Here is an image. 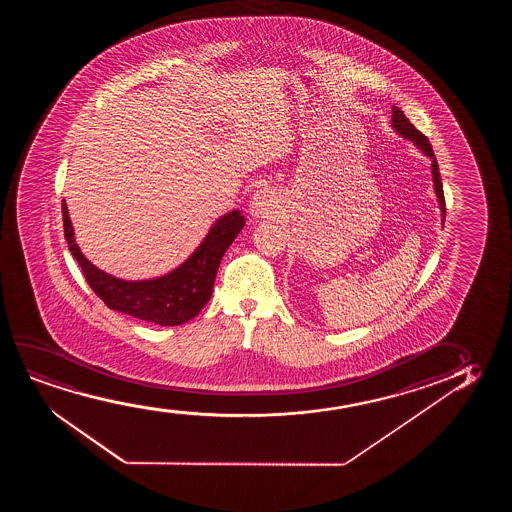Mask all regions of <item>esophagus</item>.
I'll return each mask as SVG.
<instances>
[{"instance_id": "obj_1", "label": "esophagus", "mask_w": 512, "mask_h": 512, "mask_svg": "<svg viewBox=\"0 0 512 512\" xmlns=\"http://www.w3.org/2000/svg\"><path fill=\"white\" fill-rule=\"evenodd\" d=\"M278 203H280L278 194L273 189L264 187L253 194V199L250 201V213L255 218H271L278 213V208H280Z\"/></svg>"}]
</instances>
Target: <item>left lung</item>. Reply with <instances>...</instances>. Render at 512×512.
<instances>
[{"label":"left lung","mask_w":512,"mask_h":512,"mask_svg":"<svg viewBox=\"0 0 512 512\" xmlns=\"http://www.w3.org/2000/svg\"><path fill=\"white\" fill-rule=\"evenodd\" d=\"M392 127L395 133L402 136L404 140L411 141L414 147L420 150L421 154L425 155L430 159V173H432V182H434V192L435 196H437V203H439V210H441V220L442 224H444V217H446V204H444V194H442V183H441V173H439V164H437V159H435L434 150H432V145L428 143L427 136H423V134L416 129V127L409 122L404 112L397 108V106H393L392 108Z\"/></svg>","instance_id":"obj_1"}]
</instances>
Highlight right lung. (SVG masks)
I'll return each instance as SVG.
<instances>
[{
	"label": "right lung",
	"instance_id": "add662e5",
	"mask_svg": "<svg viewBox=\"0 0 512 512\" xmlns=\"http://www.w3.org/2000/svg\"><path fill=\"white\" fill-rule=\"evenodd\" d=\"M64 238L85 280L110 309L161 327L182 325L199 315L213 294V283L225 250L245 227L241 211L232 210L211 224L189 259L173 271L148 280H122L105 273L85 257L75 239L68 206L63 201Z\"/></svg>",
	"mask_w": 512,
	"mask_h": 512
}]
</instances>
